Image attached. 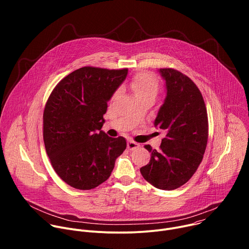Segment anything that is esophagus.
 <instances>
[{
    "label": "esophagus",
    "instance_id": "esophagus-1",
    "mask_svg": "<svg viewBox=\"0 0 249 249\" xmlns=\"http://www.w3.org/2000/svg\"><path fill=\"white\" fill-rule=\"evenodd\" d=\"M140 147V144H138L137 142L133 141V140H129L128 143H127V149L130 150V151H133V150H136Z\"/></svg>",
    "mask_w": 249,
    "mask_h": 249
}]
</instances>
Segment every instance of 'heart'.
Segmentation results:
<instances>
[{
    "mask_svg": "<svg viewBox=\"0 0 249 249\" xmlns=\"http://www.w3.org/2000/svg\"><path fill=\"white\" fill-rule=\"evenodd\" d=\"M130 88L137 97L145 95H156L159 89L156 77L147 72L136 74L130 82Z\"/></svg>",
    "mask_w": 249,
    "mask_h": 249,
    "instance_id": "1",
    "label": "heart"
}]
</instances>
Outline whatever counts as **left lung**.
Wrapping results in <instances>:
<instances>
[{
    "instance_id": "left-lung-1",
    "label": "left lung",
    "mask_w": 249,
    "mask_h": 249,
    "mask_svg": "<svg viewBox=\"0 0 249 249\" xmlns=\"http://www.w3.org/2000/svg\"><path fill=\"white\" fill-rule=\"evenodd\" d=\"M160 72L167 91L155 125L165 132V137L159 150L145 146L151 160L140 171L156 188L173 190L191 178L203 160L208 114L202 93L190 78L171 68Z\"/></svg>"
}]
</instances>
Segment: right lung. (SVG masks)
I'll list each match as a JSON object with an SVG mask.
<instances>
[{"instance_id": "obj_1", "label": "right lung", "mask_w": 249, "mask_h": 249, "mask_svg": "<svg viewBox=\"0 0 249 249\" xmlns=\"http://www.w3.org/2000/svg\"><path fill=\"white\" fill-rule=\"evenodd\" d=\"M128 69L80 68L61 80L43 112L47 156L60 178L80 190L107 180L126 149L123 137L101 131L107 101L126 79Z\"/></svg>"}]
</instances>
